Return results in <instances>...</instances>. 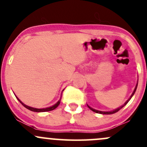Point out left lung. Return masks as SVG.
<instances>
[{
    "mask_svg": "<svg viewBox=\"0 0 147 147\" xmlns=\"http://www.w3.org/2000/svg\"><path fill=\"white\" fill-rule=\"evenodd\" d=\"M138 80L137 84H136V87H135V89H134V90H133V93L131 94V97H130L129 98L127 99V101H126V102L125 103H124V104H123L122 106H121L120 107L117 108V109H115V110H113V111H98V110H95V109H92V108H91L90 106H88V104H87L88 107L89 109H90L91 111H93V112H95V113H100V114H105V115H110V114H113V113H117V111H119V110H120L121 109H122V108L124 107V106H125L126 104H127V103L129 102V101H130V99H131V98H132V97H133V95H134V94H135V92H136V89H137V87H138Z\"/></svg>",
    "mask_w": 147,
    "mask_h": 147,
    "instance_id": "1",
    "label": "left lung"
}]
</instances>
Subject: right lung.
Segmentation results:
<instances>
[{
	"label": "right lung",
	"mask_w": 147,
	"mask_h": 147,
	"mask_svg": "<svg viewBox=\"0 0 147 147\" xmlns=\"http://www.w3.org/2000/svg\"><path fill=\"white\" fill-rule=\"evenodd\" d=\"M63 90H64V89H63ZM15 96H16V95H15ZM16 99H17L19 101L20 103H21L22 105L24 106V107L26 108V109H28V110H30V111H34V112H38V113H40V112H47V111H50L54 110V109H56L57 106L59 105V104H60V102H61V96L58 102L56 103V104H54V105H52V106H50V107H48V108H44V109H36V108H33V107H31V106L25 105V104H23V103L20 100V99H18L17 97H16Z\"/></svg>",
	"instance_id": "obj_1"
}]
</instances>
